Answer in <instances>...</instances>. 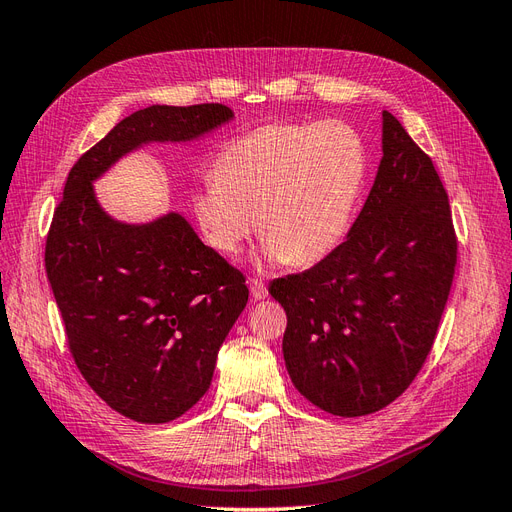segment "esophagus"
I'll return each instance as SVG.
<instances>
[{
	"label": "esophagus",
	"instance_id": "34e87169",
	"mask_svg": "<svg viewBox=\"0 0 512 512\" xmlns=\"http://www.w3.org/2000/svg\"><path fill=\"white\" fill-rule=\"evenodd\" d=\"M250 292H252V299H254V301H262V299L269 297L267 286L262 284L260 280H250Z\"/></svg>",
	"mask_w": 512,
	"mask_h": 512
}]
</instances>
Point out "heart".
Instances as JSON below:
<instances>
[{
    "mask_svg": "<svg viewBox=\"0 0 512 512\" xmlns=\"http://www.w3.org/2000/svg\"><path fill=\"white\" fill-rule=\"evenodd\" d=\"M365 179L367 149L348 123H271L218 153L192 207L213 250L235 254L258 228L269 262L309 267L348 237Z\"/></svg>",
    "mask_w": 512,
    "mask_h": 512,
    "instance_id": "obj_1",
    "label": "heart"
}]
</instances>
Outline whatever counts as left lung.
<instances>
[{
    "mask_svg": "<svg viewBox=\"0 0 512 512\" xmlns=\"http://www.w3.org/2000/svg\"><path fill=\"white\" fill-rule=\"evenodd\" d=\"M457 265V237L431 158L382 111V160L346 241L297 275L273 280L288 324L292 384L320 410L365 416L421 371Z\"/></svg>",
    "mask_w": 512,
    "mask_h": 512,
    "instance_id": "obj_1",
    "label": "left lung"
}]
</instances>
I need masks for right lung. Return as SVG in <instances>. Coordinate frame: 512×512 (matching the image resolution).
Returning <instances> with one entry per match:
<instances>
[{
	"instance_id": "add662e5",
	"label": "right lung",
	"mask_w": 512,
	"mask_h": 512,
	"mask_svg": "<svg viewBox=\"0 0 512 512\" xmlns=\"http://www.w3.org/2000/svg\"><path fill=\"white\" fill-rule=\"evenodd\" d=\"M224 104H153L121 119L70 170L44 265L83 378L136 423H168L209 389L220 346L250 297L245 277L181 213L119 222L94 181L149 143H188L224 126Z\"/></svg>"
}]
</instances>
